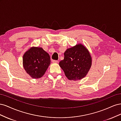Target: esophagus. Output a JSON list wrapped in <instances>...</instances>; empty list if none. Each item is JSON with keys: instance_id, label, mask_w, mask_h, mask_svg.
Masks as SVG:
<instances>
[{"instance_id": "34e87169", "label": "esophagus", "mask_w": 121, "mask_h": 121, "mask_svg": "<svg viewBox=\"0 0 121 121\" xmlns=\"http://www.w3.org/2000/svg\"><path fill=\"white\" fill-rule=\"evenodd\" d=\"M52 62L53 63H58V60H52Z\"/></svg>"}]
</instances>
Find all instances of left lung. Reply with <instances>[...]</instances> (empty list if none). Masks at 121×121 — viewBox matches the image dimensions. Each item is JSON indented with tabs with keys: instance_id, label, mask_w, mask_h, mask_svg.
Instances as JSON below:
<instances>
[{
	"instance_id": "obj_1",
	"label": "left lung",
	"mask_w": 121,
	"mask_h": 121,
	"mask_svg": "<svg viewBox=\"0 0 121 121\" xmlns=\"http://www.w3.org/2000/svg\"><path fill=\"white\" fill-rule=\"evenodd\" d=\"M59 65L69 80H81L86 76L92 65L89 51L81 44L68 48Z\"/></svg>"
}]
</instances>
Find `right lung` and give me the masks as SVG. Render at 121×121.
I'll list each match as a JSON object with an SVG mask.
<instances>
[{
  "label": "right lung",
  "instance_id": "right-lung-1",
  "mask_svg": "<svg viewBox=\"0 0 121 121\" xmlns=\"http://www.w3.org/2000/svg\"><path fill=\"white\" fill-rule=\"evenodd\" d=\"M23 67L32 78L38 79L45 74L50 64L49 55L41 47H32L25 53Z\"/></svg>",
  "mask_w": 121,
  "mask_h": 121
}]
</instances>
